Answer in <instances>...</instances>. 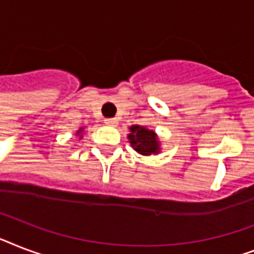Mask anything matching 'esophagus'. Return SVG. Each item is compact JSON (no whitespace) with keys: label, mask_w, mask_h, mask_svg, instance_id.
Here are the masks:
<instances>
[{"label":"esophagus","mask_w":254,"mask_h":254,"mask_svg":"<svg viewBox=\"0 0 254 254\" xmlns=\"http://www.w3.org/2000/svg\"><path fill=\"white\" fill-rule=\"evenodd\" d=\"M104 123L107 124V125H116L117 124V119H105Z\"/></svg>","instance_id":"1"}]
</instances>
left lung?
I'll return each instance as SVG.
<instances>
[{
	"label": "left lung",
	"instance_id": "1",
	"mask_svg": "<svg viewBox=\"0 0 254 254\" xmlns=\"http://www.w3.org/2000/svg\"><path fill=\"white\" fill-rule=\"evenodd\" d=\"M130 134L127 135L130 139L131 146L134 147V150L143 155L157 154L159 151V143L157 141V135L153 130H147L143 127H130Z\"/></svg>",
	"mask_w": 254,
	"mask_h": 254
}]
</instances>
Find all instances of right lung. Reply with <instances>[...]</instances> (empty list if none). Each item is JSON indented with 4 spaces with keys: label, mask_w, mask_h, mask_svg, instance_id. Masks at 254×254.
I'll return each mask as SVG.
<instances>
[{
    "label": "right lung",
    "mask_w": 254,
    "mask_h": 254,
    "mask_svg": "<svg viewBox=\"0 0 254 254\" xmlns=\"http://www.w3.org/2000/svg\"><path fill=\"white\" fill-rule=\"evenodd\" d=\"M81 130H83V129H80V130L77 131V134H80V133H81Z\"/></svg>",
    "instance_id": "1"
}]
</instances>
